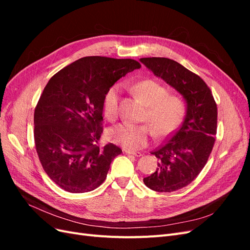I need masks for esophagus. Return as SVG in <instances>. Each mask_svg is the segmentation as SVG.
I'll use <instances>...</instances> for the list:
<instances>
[{
  "label": "esophagus",
  "instance_id": "34e87169",
  "mask_svg": "<svg viewBox=\"0 0 250 250\" xmlns=\"http://www.w3.org/2000/svg\"><path fill=\"white\" fill-rule=\"evenodd\" d=\"M124 152L126 154H130V155H133V156H137V157H140L143 155L142 152H138V151H131V150H124Z\"/></svg>",
  "mask_w": 250,
  "mask_h": 250
}]
</instances>
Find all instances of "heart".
<instances>
[{"mask_svg":"<svg viewBox=\"0 0 250 250\" xmlns=\"http://www.w3.org/2000/svg\"><path fill=\"white\" fill-rule=\"evenodd\" d=\"M134 93L145 103L148 109L145 120L149 124L121 123L108 130L109 140L128 150L145 147L153 131L156 137H168L183 122L186 112L184 100L176 96H168L165 86L154 80H143L133 86ZM120 86L113 85L104 95L103 110L109 120L118 116Z\"/></svg>","mask_w":250,"mask_h":250,"instance_id":"b5f03b06","label":"heart"}]
</instances>
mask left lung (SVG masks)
Masks as SVG:
<instances>
[{"instance_id": "obj_1", "label": "left lung", "mask_w": 250, "mask_h": 250, "mask_svg": "<svg viewBox=\"0 0 250 250\" xmlns=\"http://www.w3.org/2000/svg\"><path fill=\"white\" fill-rule=\"evenodd\" d=\"M140 62L186 102L183 124L168 142L151 152L158 158L157 168L144 178V184L156 192L180 190L197 177L208 162L217 131V105L206 82L177 62L164 57Z\"/></svg>"}]
</instances>
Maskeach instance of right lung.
Returning <instances> with one entry per match:
<instances>
[{
    "mask_svg": "<svg viewBox=\"0 0 250 250\" xmlns=\"http://www.w3.org/2000/svg\"><path fill=\"white\" fill-rule=\"evenodd\" d=\"M133 59L80 58L53 76L34 111V141L42 168L70 193L95 190L122 150L100 148L103 98L127 73L140 69Z\"/></svg>",
    "mask_w": 250,
    "mask_h": 250,
    "instance_id": "add662e5",
    "label": "right lung"
}]
</instances>
